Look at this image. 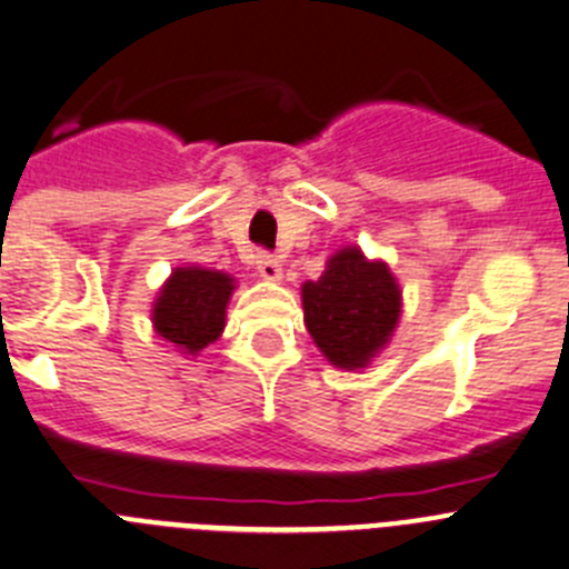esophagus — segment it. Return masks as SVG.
<instances>
[{
	"label": "esophagus",
	"mask_w": 569,
	"mask_h": 569,
	"mask_svg": "<svg viewBox=\"0 0 569 569\" xmlns=\"http://www.w3.org/2000/svg\"><path fill=\"white\" fill-rule=\"evenodd\" d=\"M254 267H258L260 278H267V280H280V272H283V269H280V260L269 252L254 254Z\"/></svg>",
	"instance_id": "esophagus-1"
}]
</instances>
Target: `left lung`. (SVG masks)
<instances>
[{
    "label": "left lung",
    "instance_id": "1",
    "mask_svg": "<svg viewBox=\"0 0 569 569\" xmlns=\"http://www.w3.org/2000/svg\"><path fill=\"white\" fill-rule=\"evenodd\" d=\"M306 328L337 368H365L390 339L401 311V291L390 269L370 263L359 249H339L320 280L302 286Z\"/></svg>",
    "mask_w": 569,
    "mask_h": 569
}]
</instances>
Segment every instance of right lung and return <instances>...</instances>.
<instances>
[{
  "instance_id": "1",
  "label": "right lung",
  "mask_w": 569,
  "mask_h": 569,
  "mask_svg": "<svg viewBox=\"0 0 569 569\" xmlns=\"http://www.w3.org/2000/svg\"><path fill=\"white\" fill-rule=\"evenodd\" d=\"M232 289V278L224 272L199 267L177 269L159 291L153 328L177 348L196 353L224 331V311Z\"/></svg>"
}]
</instances>
